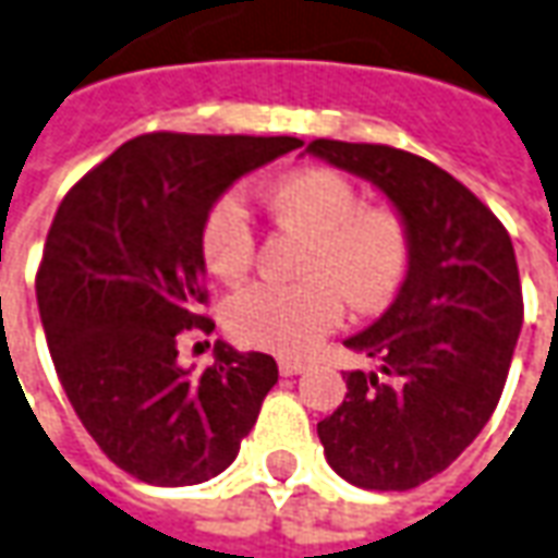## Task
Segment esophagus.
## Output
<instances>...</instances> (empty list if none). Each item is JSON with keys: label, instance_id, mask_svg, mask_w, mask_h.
<instances>
[{"label": "esophagus", "instance_id": "esophagus-1", "mask_svg": "<svg viewBox=\"0 0 558 558\" xmlns=\"http://www.w3.org/2000/svg\"><path fill=\"white\" fill-rule=\"evenodd\" d=\"M278 369H280V375H299V373H305L308 366H305L302 360L283 357V360H280V363H278Z\"/></svg>", "mask_w": 558, "mask_h": 558}]
</instances>
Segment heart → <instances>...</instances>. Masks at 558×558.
Segmentation results:
<instances>
[{
	"label": "heart",
	"instance_id": "heart-1",
	"mask_svg": "<svg viewBox=\"0 0 558 558\" xmlns=\"http://www.w3.org/2000/svg\"><path fill=\"white\" fill-rule=\"evenodd\" d=\"M280 222L305 234L302 283H250L226 305L238 342L302 354L342 320L344 299L357 311L388 305L407 278L412 238L390 204H360L357 185L339 170L302 168L268 185ZM201 256L219 280H238L256 259V231L238 195L210 204L201 222Z\"/></svg>",
	"mask_w": 558,
	"mask_h": 558
}]
</instances>
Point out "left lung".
<instances>
[{
    "instance_id": "obj_1",
    "label": "left lung",
    "mask_w": 558,
    "mask_h": 558,
    "mask_svg": "<svg viewBox=\"0 0 558 558\" xmlns=\"http://www.w3.org/2000/svg\"><path fill=\"white\" fill-rule=\"evenodd\" d=\"M308 151L378 185L409 226L412 259L393 305L344 342L381 360V373H348L342 407L317 424L339 476L407 492L449 468L501 400L522 327L513 241L422 155L342 140H311Z\"/></svg>"
}]
</instances>
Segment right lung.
Here are the masks:
<instances>
[{
	"mask_svg": "<svg viewBox=\"0 0 558 558\" xmlns=\"http://www.w3.org/2000/svg\"><path fill=\"white\" fill-rule=\"evenodd\" d=\"M295 136L143 134L66 192L45 238L36 299L57 378L104 454L149 486H195L229 468L278 363L216 342L180 366L189 332H214L201 222Z\"/></svg>",
	"mask_w": 558,
	"mask_h": 558,
	"instance_id": "right-lung-1",
	"label": "right lung"
}]
</instances>
